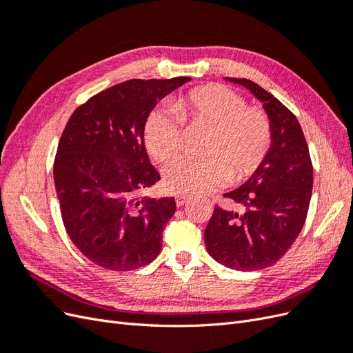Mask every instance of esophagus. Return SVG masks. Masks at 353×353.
I'll return each instance as SVG.
<instances>
[{
	"label": "esophagus",
	"instance_id": "esophagus-1",
	"mask_svg": "<svg viewBox=\"0 0 353 353\" xmlns=\"http://www.w3.org/2000/svg\"><path fill=\"white\" fill-rule=\"evenodd\" d=\"M190 200V196L188 194H176L175 196V201H176V206L181 208L184 205V203H187Z\"/></svg>",
	"mask_w": 353,
	"mask_h": 353
}]
</instances>
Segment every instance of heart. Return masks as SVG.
<instances>
[{"mask_svg":"<svg viewBox=\"0 0 353 353\" xmlns=\"http://www.w3.org/2000/svg\"><path fill=\"white\" fill-rule=\"evenodd\" d=\"M174 109L156 108L147 117L144 143L159 162L181 145L184 123L206 126L203 156L176 154L163 169L165 185L176 193H203L230 178L254 174L272 145V125L262 109L245 105L240 94L223 85H206L181 95Z\"/></svg>","mask_w":353,"mask_h":353,"instance_id":"obj_1","label":"heart"}]
</instances>
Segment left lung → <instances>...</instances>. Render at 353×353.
Instances as JSON below:
<instances>
[{
  "instance_id": "8db88e82",
  "label": "left lung",
  "mask_w": 353,
  "mask_h": 353,
  "mask_svg": "<svg viewBox=\"0 0 353 353\" xmlns=\"http://www.w3.org/2000/svg\"><path fill=\"white\" fill-rule=\"evenodd\" d=\"M227 81L262 101L272 125V145L259 169L223 194L244 212L215 206L205 243L212 258L227 268L258 271L281 259L301 234L312 196V162L301 123L280 100L253 81Z\"/></svg>"
}]
</instances>
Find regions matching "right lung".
Here are the masks:
<instances>
[{
	"mask_svg": "<svg viewBox=\"0 0 353 353\" xmlns=\"http://www.w3.org/2000/svg\"><path fill=\"white\" fill-rule=\"evenodd\" d=\"M188 77L131 79L95 94L73 112L54 159L61 219L82 254L112 271L153 262L175 213L174 197L140 194L160 179L144 145L147 117Z\"/></svg>",
	"mask_w": 353,
	"mask_h": 353,
	"instance_id": "1",
	"label": "right lung"
}]
</instances>
